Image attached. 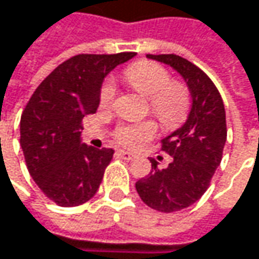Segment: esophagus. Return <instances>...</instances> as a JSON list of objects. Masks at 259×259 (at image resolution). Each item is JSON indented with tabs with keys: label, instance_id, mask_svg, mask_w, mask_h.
<instances>
[{
	"label": "esophagus",
	"instance_id": "esophagus-1",
	"mask_svg": "<svg viewBox=\"0 0 259 259\" xmlns=\"http://www.w3.org/2000/svg\"><path fill=\"white\" fill-rule=\"evenodd\" d=\"M117 154H118V155H120L121 158H124V160H132V158L135 157L133 154L129 153V151H124V150H120V151H118Z\"/></svg>",
	"mask_w": 259,
	"mask_h": 259
}]
</instances>
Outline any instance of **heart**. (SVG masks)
Listing matches in <instances>:
<instances>
[{
  "mask_svg": "<svg viewBox=\"0 0 259 259\" xmlns=\"http://www.w3.org/2000/svg\"><path fill=\"white\" fill-rule=\"evenodd\" d=\"M124 78L130 85L148 98V106L154 117L166 127H177L188 115L190 92L185 84L170 80L169 71L155 62L141 60L124 71ZM101 105L108 106L115 98V87L112 82H105L101 89ZM157 132L153 121L138 124H123L117 127L114 136L117 142L126 147H135L139 142L151 139Z\"/></svg>",
  "mask_w": 259,
  "mask_h": 259,
  "instance_id": "1",
  "label": "heart"
}]
</instances>
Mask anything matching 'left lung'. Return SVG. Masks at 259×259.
I'll use <instances>...</instances> for the list:
<instances>
[{"label": "left lung", "mask_w": 259, "mask_h": 259, "mask_svg": "<svg viewBox=\"0 0 259 259\" xmlns=\"http://www.w3.org/2000/svg\"><path fill=\"white\" fill-rule=\"evenodd\" d=\"M147 58L178 71L193 99L184 126L161 141V151L172 155L169 166L158 169V163L151 158V172L136 182V191L147 206L170 213L194 204L209 188L227 141L225 108L215 84L190 60L177 55Z\"/></svg>", "instance_id": "8db88e82"}]
</instances>
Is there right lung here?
<instances>
[{"label": "right lung", "mask_w": 259, "mask_h": 259, "mask_svg": "<svg viewBox=\"0 0 259 259\" xmlns=\"http://www.w3.org/2000/svg\"><path fill=\"white\" fill-rule=\"evenodd\" d=\"M135 56L77 55L38 85L20 118V145L32 179L63 207L89 201L102 182L114 150L81 144V120L96 112L101 85L117 65Z\"/></svg>", "instance_id": "1"}]
</instances>
